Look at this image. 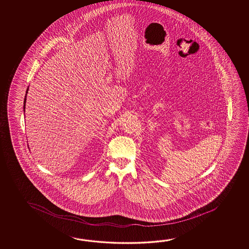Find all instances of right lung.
Returning <instances> with one entry per match:
<instances>
[{"mask_svg": "<svg viewBox=\"0 0 249 249\" xmlns=\"http://www.w3.org/2000/svg\"><path fill=\"white\" fill-rule=\"evenodd\" d=\"M27 90H28V88H27ZM26 101H27V94L25 96V101H24V111H25V108H26Z\"/></svg>", "mask_w": 249, "mask_h": 249, "instance_id": "right-lung-1", "label": "right lung"}]
</instances>
